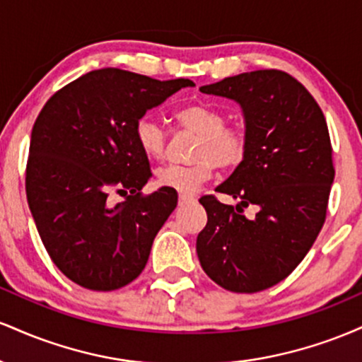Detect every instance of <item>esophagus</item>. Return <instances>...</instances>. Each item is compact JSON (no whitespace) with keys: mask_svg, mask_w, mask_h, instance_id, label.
<instances>
[{"mask_svg":"<svg viewBox=\"0 0 362 362\" xmlns=\"http://www.w3.org/2000/svg\"><path fill=\"white\" fill-rule=\"evenodd\" d=\"M194 201V195H189V194H180L178 195V204L184 206L187 202H192Z\"/></svg>","mask_w":362,"mask_h":362,"instance_id":"1","label":"esophagus"}]
</instances>
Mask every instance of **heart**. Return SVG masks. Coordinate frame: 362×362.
Wrapping results in <instances>:
<instances>
[{"mask_svg": "<svg viewBox=\"0 0 362 362\" xmlns=\"http://www.w3.org/2000/svg\"><path fill=\"white\" fill-rule=\"evenodd\" d=\"M173 126L197 134L192 163L168 165L158 172V184L178 194H194L213 177L214 168L233 170L243 163L250 149V132L243 124H226L223 110L209 103H190L173 114ZM141 151L151 160L165 156L168 134L153 119H141L134 127Z\"/></svg>", "mask_w": 362, "mask_h": 362, "instance_id": "b5f03b06", "label": "heart"}]
</instances>
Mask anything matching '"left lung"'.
Segmentation results:
<instances>
[{
	"instance_id": "8db88e82",
	"label": "left lung",
	"mask_w": 362,
	"mask_h": 362,
	"mask_svg": "<svg viewBox=\"0 0 362 362\" xmlns=\"http://www.w3.org/2000/svg\"><path fill=\"white\" fill-rule=\"evenodd\" d=\"M202 93L242 105L250 132L245 161L218 187L240 199H199L207 224L197 236L202 269L233 293H259L289 276L313 247L327 218L335 177L334 149L322 109L291 74L259 69L206 85ZM259 206L253 220L243 207Z\"/></svg>"
}]
</instances>
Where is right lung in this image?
<instances>
[{
	"label": "right lung",
	"instance_id": "add662e5",
	"mask_svg": "<svg viewBox=\"0 0 362 362\" xmlns=\"http://www.w3.org/2000/svg\"><path fill=\"white\" fill-rule=\"evenodd\" d=\"M184 86L194 83L95 69L57 90L37 115L25 170L28 207L56 267L83 288L114 291L134 281L177 207L167 187L141 197L151 168L134 127ZM112 193L127 201L114 205Z\"/></svg>",
	"mask_w": 362,
	"mask_h": 362
}]
</instances>
